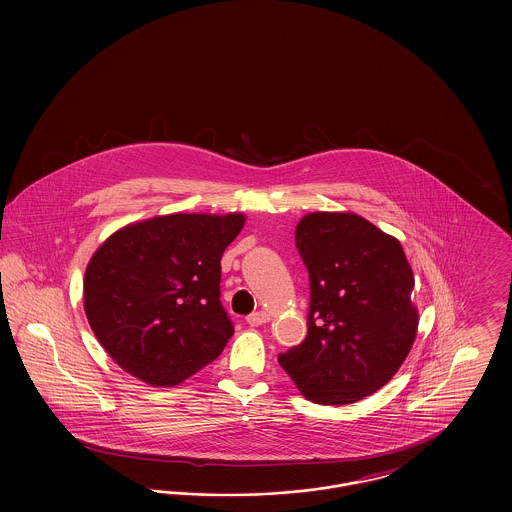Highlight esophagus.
<instances>
[{"label": "esophagus", "instance_id": "34e87169", "mask_svg": "<svg viewBox=\"0 0 512 512\" xmlns=\"http://www.w3.org/2000/svg\"><path fill=\"white\" fill-rule=\"evenodd\" d=\"M270 317H268L265 311H259V313H253V315H249L247 317V324H251V326H263V324H267Z\"/></svg>", "mask_w": 512, "mask_h": 512}]
</instances>
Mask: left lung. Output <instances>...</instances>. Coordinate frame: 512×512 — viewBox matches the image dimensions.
<instances>
[{
  "label": "left lung",
  "instance_id": "obj_1",
  "mask_svg": "<svg viewBox=\"0 0 512 512\" xmlns=\"http://www.w3.org/2000/svg\"><path fill=\"white\" fill-rule=\"evenodd\" d=\"M295 245L311 278L309 330L278 363L313 403L361 401L390 382L416 340L411 265L397 238L349 211L305 215Z\"/></svg>",
  "mask_w": 512,
  "mask_h": 512
}]
</instances>
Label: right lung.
I'll return each mask as SVG.
<instances>
[{"label": "right lung", "mask_w": 512, "mask_h": 512, "mask_svg": "<svg viewBox=\"0 0 512 512\" xmlns=\"http://www.w3.org/2000/svg\"><path fill=\"white\" fill-rule=\"evenodd\" d=\"M244 213H172L130 222L94 251L84 311L107 355L147 386H178L234 334L220 305V257Z\"/></svg>", "instance_id": "1"}]
</instances>
